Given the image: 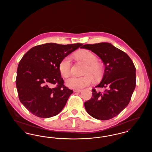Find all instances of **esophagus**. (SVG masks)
<instances>
[{
    "mask_svg": "<svg viewBox=\"0 0 152 152\" xmlns=\"http://www.w3.org/2000/svg\"><path fill=\"white\" fill-rule=\"evenodd\" d=\"M73 91L75 92H81L82 91V90H81V89H74Z\"/></svg>",
    "mask_w": 152,
    "mask_h": 152,
    "instance_id": "obj_1",
    "label": "esophagus"
}]
</instances>
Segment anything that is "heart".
I'll list each match as a JSON object with an SVG mask.
<instances>
[{"label": "heart", "mask_w": 152, "mask_h": 152, "mask_svg": "<svg viewBox=\"0 0 152 152\" xmlns=\"http://www.w3.org/2000/svg\"><path fill=\"white\" fill-rule=\"evenodd\" d=\"M77 56L88 64L85 71L86 75L83 76H72L66 80V85L73 89H81L88 86L94 81L91 73L95 77H99L102 73V68L98 63V58L91 51L83 50L76 54ZM72 66V58L67 56L63 58L58 65V70L61 75L66 77L70 74Z\"/></svg>", "instance_id": "b5f03b06"}]
</instances>
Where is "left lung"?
<instances>
[{
  "label": "left lung",
  "instance_id": "obj_1",
  "mask_svg": "<svg viewBox=\"0 0 152 152\" xmlns=\"http://www.w3.org/2000/svg\"><path fill=\"white\" fill-rule=\"evenodd\" d=\"M81 48L91 50L105 65L101 81L94 88L92 98L84 102L88 113L94 118L108 120L117 116L129 103L136 85V68L129 56L109 43L85 44Z\"/></svg>",
  "mask_w": 152,
  "mask_h": 152
}]
</instances>
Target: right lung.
I'll list each match as a JSON object with an SVG mask.
<instances>
[{
    "label": "right lung",
    "instance_id": "1",
    "mask_svg": "<svg viewBox=\"0 0 152 152\" xmlns=\"http://www.w3.org/2000/svg\"><path fill=\"white\" fill-rule=\"evenodd\" d=\"M81 45L44 44L31 48L23 56L18 67L16 85L20 101L31 113L49 118L57 115L65 107L73 91L64 85L58 65Z\"/></svg>",
    "mask_w": 152,
    "mask_h": 152
}]
</instances>
